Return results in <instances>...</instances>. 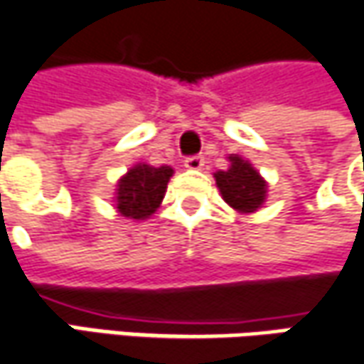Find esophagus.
Here are the masks:
<instances>
[{
    "label": "esophagus",
    "mask_w": 364,
    "mask_h": 364,
    "mask_svg": "<svg viewBox=\"0 0 364 364\" xmlns=\"http://www.w3.org/2000/svg\"><path fill=\"white\" fill-rule=\"evenodd\" d=\"M203 156L201 154H196V156H187L185 159V168H189V171H199L201 166H203Z\"/></svg>",
    "instance_id": "obj_1"
}]
</instances>
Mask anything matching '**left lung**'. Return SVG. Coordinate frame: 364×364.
<instances>
[{"mask_svg":"<svg viewBox=\"0 0 364 364\" xmlns=\"http://www.w3.org/2000/svg\"><path fill=\"white\" fill-rule=\"evenodd\" d=\"M226 171L213 173L215 185L230 208L240 213L257 212L267 198V181L259 171L238 154H232Z\"/></svg>","mask_w":364,"mask_h":364,"instance_id":"8db88e82","label":"left lung"}]
</instances>
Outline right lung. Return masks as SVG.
<instances>
[{"instance_id": "add662e5", "label": "right lung", "mask_w": 364, "mask_h": 364, "mask_svg": "<svg viewBox=\"0 0 364 364\" xmlns=\"http://www.w3.org/2000/svg\"><path fill=\"white\" fill-rule=\"evenodd\" d=\"M173 177L171 166H151L144 163L134 165L118 181L116 210L130 220H146L156 212L165 198L166 183Z\"/></svg>"}]
</instances>
